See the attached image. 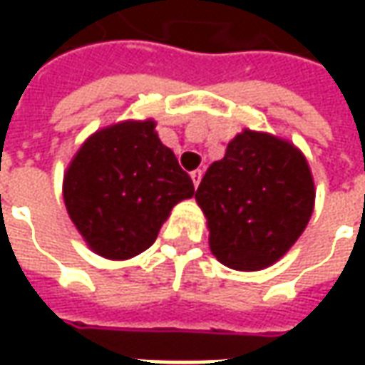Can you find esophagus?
<instances>
[{"instance_id":"esophagus-1","label":"esophagus","mask_w":365,"mask_h":365,"mask_svg":"<svg viewBox=\"0 0 365 365\" xmlns=\"http://www.w3.org/2000/svg\"><path fill=\"white\" fill-rule=\"evenodd\" d=\"M201 175H203L201 170H193V172H191V180H193V185H195V187H197L199 182H201Z\"/></svg>"}]
</instances>
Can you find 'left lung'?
<instances>
[{
    "label": "left lung",
    "instance_id": "8db88e82",
    "mask_svg": "<svg viewBox=\"0 0 365 365\" xmlns=\"http://www.w3.org/2000/svg\"><path fill=\"white\" fill-rule=\"evenodd\" d=\"M215 258L240 272L268 268L295 245L313 215L305 156L272 135L245 130L195 191Z\"/></svg>",
    "mask_w": 365,
    "mask_h": 365
}]
</instances>
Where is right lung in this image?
Returning a JSON list of instances; mask_svg holds the SVG:
<instances>
[{
    "label": "right lung",
    "mask_w": 365,
    "mask_h": 365,
    "mask_svg": "<svg viewBox=\"0 0 365 365\" xmlns=\"http://www.w3.org/2000/svg\"><path fill=\"white\" fill-rule=\"evenodd\" d=\"M154 120H127L88 138L64 178L70 219L93 252L127 260L154 245L193 182L160 143Z\"/></svg>",
    "instance_id": "right-lung-1"
}]
</instances>
